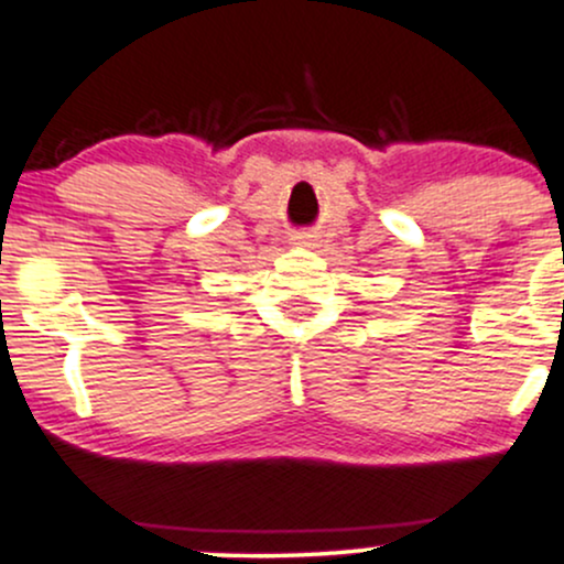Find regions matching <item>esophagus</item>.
<instances>
[{"label": "esophagus", "instance_id": "obj_1", "mask_svg": "<svg viewBox=\"0 0 564 564\" xmlns=\"http://www.w3.org/2000/svg\"><path fill=\"white\" fill-rule=\"evenodd\" d=\"M292 240L296 246H311V235H294Z\"/></svg>", "mask_w": 564, "mask_h": 564}]
</instances>
